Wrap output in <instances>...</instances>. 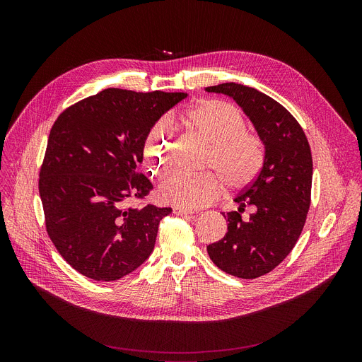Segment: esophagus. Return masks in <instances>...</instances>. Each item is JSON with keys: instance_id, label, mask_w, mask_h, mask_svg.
I'll use <instances>...</instances> for the list:
<instances>
[{"instance_id": "1", "label": "esophagus", "mask_w": 362, "mask_h": 362, "mask_svg": "<svg viewBox=\"0 0 362 362\" xmlns=\"http://www.w3.org/2000/svg\"><path fill=\"white\" fill-rule=\"evenodd\" d=\"M173 214L177 215V216H183V215H190V214H193V211L186 209V208H182V206H173Z\"/></svg>"}]
</instances>
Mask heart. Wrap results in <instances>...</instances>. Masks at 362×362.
<instances>
[{
	"mask_svg": "<svg viewBox=\"0 0 362 362\" xmlns=\"http://www.w3.org/2000/svg\"><path fill=\"white\" fill-rule=\"evenodd\" d=\"M187 134L208 143L206 169L215 173L190 175L177 172L159 186V196L176 206L197 209L214 203L223 192L247 187L265 162V147L259 134L245 127L240 110L226 100H203L177 116ZM144 160L154 176L166 175L175 165L177 141L163 123H154L143 141Z\"/></svg>",
	"mask_w": 362,
	"mask_h": 362,
	"instance_id": "heart-1",
	"label": "heart"
}]
</instances>
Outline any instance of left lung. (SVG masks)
<instances>
[{"mask_svg": "<svg viewBox=\"0 0 362 362\" xmlns=\"http://www.w3.org/2000/svg\"><path fill=\"white\" fill-rule=\"evenodd\" d=\"M206 90L233 97L265 144L259 175L235 199L239 209L223 214L228 233L208 246L219 269L255 279L275 269L300 236L311 204V147L296 119L272 97L236 83ZM247 205L254 212L242 220Z\"/></svg>", "mask_w": 362, "mask_h": 362, "instance_id": "8db88e82", "label": "left lung"}]
</instances>
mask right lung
Segmentation results:
<instances>
[{
  "label": "right lung",
  "instance_id": "1",
  "mask_svg": "<svg viewBox=\"0 0 362 362\" xmlns=\"http://www.w3.org/2000/svg\"><path fill=\"white\" fill-rule=\"evenodd\" d=\"M186 93L106 88L67 107L49 130L38 192L45 230L64 261L117 281L150 256L170 208L146 204L143 141Z\"/></svg>",
  "mask_w": 362,
  "mask_h": 362
}]
</instances>
